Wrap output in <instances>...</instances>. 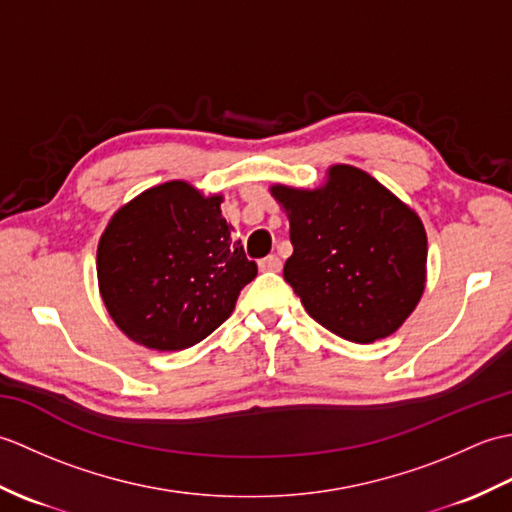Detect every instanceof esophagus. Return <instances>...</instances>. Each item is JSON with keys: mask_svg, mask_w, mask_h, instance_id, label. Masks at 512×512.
<instances>
[{"mask_svg": "<svg viewBox=\"0 0 512 512\" xmlns=\"http://www.w3.org/2000/svg\"><path fill=\"white\" fill-rule=\"evenodd\" d=\"M259 270H268V273H279L281 259L277 255H268L264 259H259Z\"/></svg>", "mask_w": 512, "mask_h": 512, "instance_id": "1", "label": "esophagus"}]
</instances>
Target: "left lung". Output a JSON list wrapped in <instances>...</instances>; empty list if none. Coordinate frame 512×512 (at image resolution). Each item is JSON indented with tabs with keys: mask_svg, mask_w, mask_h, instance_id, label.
Here are the masks:
<instances>
[{
	"mask_svg": "<svg viewBox=\"0 0 512 512\" xmlns=\"http://www.w3.org/2000/svg\"><path fill=\"white\" fill-rule=\"evenodd\" d=\"M290 220L284 279L341 339L394 334L422 297L427 233L416 211L369 173L334 165L319 189L270 187Z\"/></svg>",
	"mask_w": 512,
	"mask_h": 512,
	"instance_id": "left-lung-1",
	"label": "left lung"
}]
</instances>
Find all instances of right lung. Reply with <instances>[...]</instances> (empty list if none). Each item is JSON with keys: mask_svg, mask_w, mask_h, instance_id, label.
Instances as JSON below:
<instances>
[{"mask_svg": "<svg viewBox=\"0 0 512 512\" xmlns=\"http://www.w3.org/2000/svg\"><path fill=\"white\" fill-rule=\"evenodd\" d=\"M222 195L184 180L151 187L114 213L96 250L107 312L149 350H184L231 317L255 279L242 242L222 217Z\"/></svg>", "mask_w": 512, "mask_h": 512, "instance_id": "obj_1", "label": "right lung"}]
</instances>
